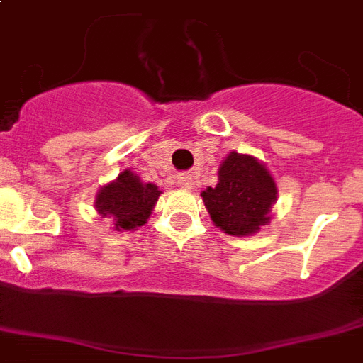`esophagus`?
Returning <instances> with one entry per match:
<instances>
[{"instance_id":"34e87169","label":"esophagus","mask_w":363,"mask_h":363,"mask_svg":"<svg viewBox=\"0 0 363 363\" xmlns=\"http://www.w3.org/2000/svg\"><path fill=\"white\" fill-rule=\"evenodd\" d=\"M178 184L182 185V187H184V189H189V187H191V179H189L187 176H179Z\"/></svg>"}]
</instances>
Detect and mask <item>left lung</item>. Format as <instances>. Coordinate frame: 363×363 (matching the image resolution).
<instances>
[{
  "mask_svg": "<svg viewBox=\"0 0 363 363\" xmlns=\"http://www.w3.org/2000/svg\"><path fill=\"white\" fill-rule=\"evenodd\" d=\"M278 189L271 172L252 155L230 152L218 169V184L202 191L209 217L228 235H252L271 220Z\"/></svg>",
  "mask_w": 363,
  "mask_h": 363,
  "instance_id": "obj_1",
  "label": "left lung"
}]
</instances>
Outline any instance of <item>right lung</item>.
<instances>
[{
	"instance_id": "right-lung-1",
	"label": "right lung",
	"mask_w": 363,
	"mask_h": 363,
	"mask_svg": "<svg viewBox=\"0 0 363 363\" xmlns=\"http://www.w3.org/2000/svg\"><path fill=\"white\" fill-rule=\"evenodd\" d=\"M161 191L157 185L145 184L131 170H124L96 194V211L109 218L116 232L135 230L146 224L154 211Z\"/></svg>"
}]
</instances>
